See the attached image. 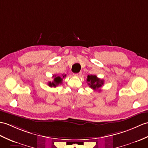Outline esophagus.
Returning a JSON list of instances; mask_svg holds the SVG:
<instances>
[{"label": "esophagus", "mask_w": 148, "mask_h": 148, "mask_svg": "<svg viewBox=\"0 0 148 148\" xmlns=\"http://www.w3.org/2000/svg\"><path fill=\"white\" fill-rule=\"evenodd\" d=\"M81 74H82L81 72H79V73H78L74 74V75H75V76H77V77H80L81 75Z\"/></svg>", "instance_id": "esophagus-1"}]
</instances>
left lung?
Masks as SVG:
<instances>
[{"mask_svg": "<svg viewBox=\"0 0 148 148\" xmlns=\"http://www.w3.org/2000/svg\"><path fill=\"white\" fill-rule=\"evenodd\" d=\"M88 84L93 90H97L104 84V81L98 78L95 75H88L87 77Z\"/></svg>", "mask_w": 148, "mask_h": 148, "instance_id": "obj_1", "label": "left lung"}]
</instances>
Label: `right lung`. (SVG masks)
I'll use <instances>...</instances> for the list:
<instances>
[{
  "instance_id": "obj_1",
  "label": "right lung",
  "mask_w": 148,
  "mask_h": 148,
  "mask_svg": "<svg viewBox=\"0 0 148 148\" xmlns=\"http://www.w3.org/2000/svg\"><path fill=\"white\" fill-rule=\"evenodd\" d=\"M54 77V79L53 82H49V86L50 87H56L58 84H62V81L63 80V78L66 76V75L65 74L64 75L62 74V77H60V76H57V75H53Z\"/></svg>"
}]
</instances>
